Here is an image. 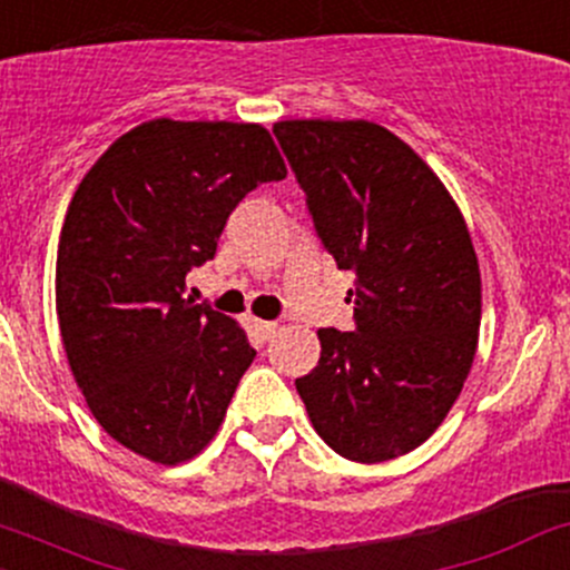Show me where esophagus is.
<instances>
[{"instance_id":"obj_1","label":"esophagus","mask_w":570,"mask_h":570,"mask_svg":"<svg viewBox=\"0 0 570 570\" xmlns=\"http://www.w3.org/2000/svg\"><path fill=\"white\" fill-rule=\"evenodd\" d=\"M254 327H256V333L262 335V338H273V333H275V322H262V320H254Z\"/></svg>"}]
</instances>
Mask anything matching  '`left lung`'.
Listing matches in <instances>:
<instances>
[{"instance_id": "obj_1", "label": "left lung", "mask_w": 570, "mask_h": 570, "mask_svg": "<svg viewBox=\"0 0 570 570\" xmlns=\"http://www.w3.org/2000/svg\"><path fill=\"white\" fill-rule=\"evenodd\" d=\"M316 237L355 273V327H322L295 380L316 434L344 459L426 442L459 399L481 327V273L456 202L391 130L365 119L275 122Z\"/></svg>"}]
</instances>
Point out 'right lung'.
Here are the masks:
<instances>
[{
    "label": "right lung",
    "instance_id": "obj_1",
    "mask_svg": "<svg viewBox=\"0 0 570 570\" xmlns=\"http://www.w3.org/2000/svg\"><path fill=\"white\" fill-rule=\"evenodd\" d=\"M286 166L262 125L153 119L87 171L57 250V316L83 399L119 445L160 464L202 451L256 350L185 297L245 196Z\"/></svg>",
    "mask_w": 570,
    "mask_h": 570
}]
</instances>
